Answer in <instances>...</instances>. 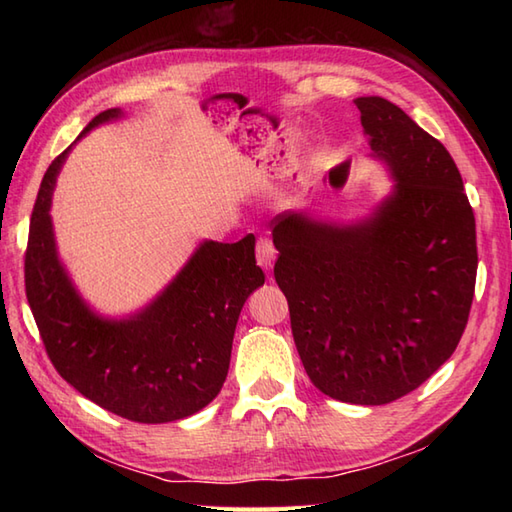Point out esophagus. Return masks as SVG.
<instances>
[{"label": "esophagus", "instance_id": "esophagus-1", "mask_svg": "<svg viewBox=\"0 0 512 512\" xmlns=\"http://www.w3.org/2000/svg\"><path fill=\"white\" fill-rule=\"evenodd\" d=\"M275 257H277V250H275L273 242H270L268 237L259 239L257 242V264L264 270H270L275 266Z\"/></svg>", "mask_w": 512, "mask_h": 512}]
</instances>
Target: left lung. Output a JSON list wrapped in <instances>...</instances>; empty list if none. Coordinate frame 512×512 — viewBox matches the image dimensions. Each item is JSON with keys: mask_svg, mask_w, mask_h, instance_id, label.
Returning <instances> with one entry per match:
<instances>
[{"mask_svg": "<svg viewBox=\"0 0 512 512\" xmlns=\"http://www.w3.org/2000/svg\"><path fill=\"white\" fill-rule=\"evenodd\" d=\"M354 103L394 193L352 226L277 215L275 281L314 387L352 405H387L438 372L462 339L477 275L475 215L440 140L387 99Z\"/></svg>", "mask_w": 512, "mask_h": 512, "instance_id": "1", "label": "left lung"}]
</instances>
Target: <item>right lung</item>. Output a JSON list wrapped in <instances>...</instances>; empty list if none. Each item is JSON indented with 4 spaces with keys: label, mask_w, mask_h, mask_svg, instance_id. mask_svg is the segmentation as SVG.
<instances>
[{
    "label": "right lung",
    "mask_w": 512,
    "mask_h": 512,
    "mask_svg": "<svg viewBox=\"0 0 512 512\" xmlns=\"http://www.w3.org/2000/svg\"><path fill=\"white\" fill-rule=\"evenodd\" d=\"M118 116L121 110L101 112L81 136ZM68 151L41 180L24 259L26 297L46 354L63 380L116 416L143 424L193 416L220 394L239 312L266 281L255 262V235L235 244L204 242L136 317H96L59 264L48 213Z\"/></svg>",
    "instance_id": "add662e5"
}]
</instances>
